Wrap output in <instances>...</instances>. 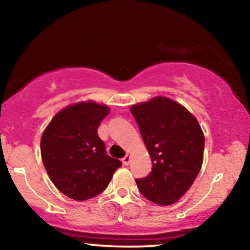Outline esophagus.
I'll return each mask as SVG.
<instances>
[{
  "label": "esophagus",
  "mask_w": 250,
  "mask_h": 250,
  "mask_svg": "<svg viewBox=\"0 0 250 250\" xmlns=\"http://www.w3.org/2000/svg\"><path fill=\"white\" fill-rule=\"evenodd\" d=\"M130 160H131V156L129 154H126L125 158L122 159V163H124V166H129Z\"/></svg>",
  "instance_id": "esophagus-1"
}]
</instances>
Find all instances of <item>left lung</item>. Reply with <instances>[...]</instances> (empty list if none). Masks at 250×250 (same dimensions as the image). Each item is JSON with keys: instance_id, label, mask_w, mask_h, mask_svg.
I'll list each match as a JSON object with an SVG mask.
<instances>
[{"instance_id": "8db88e82", "label": "left lung", "mask_w": 250, "mask_h": 250, "mask_svg": "<svg viewBox=\"0 0 250 250\" xmlns=\"http://www.w3.org/2000/svg\"><path fill=\"white\" fill-rule=\"evenodd\" d=\"M130 110L153 166L146 177L135 180L138 188L152 203L174 204L201 171L205 145L201 125L184 105L163 96L132 104Z\"/></svg>"}]
</instances>
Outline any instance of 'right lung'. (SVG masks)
Segmentation results:
<instances>
[{"label": "right lung", "instance_id": "right-lung-1", "mask_svg": "<svg viewBox=\"0 0 250 250\" xmlns=\"http://www.w3.org/2000/svg\"><path fill=\"white\" fill-rule=\"evenodd\" d=\"M109 112L107 104L91 100L69 104L55 115L42 134L41 154L49 179L75 201L98 195L122 166L105 154L97 133Z\"/></svg>", "mask_w": 250, "mask_h": 250}]
</instances>
